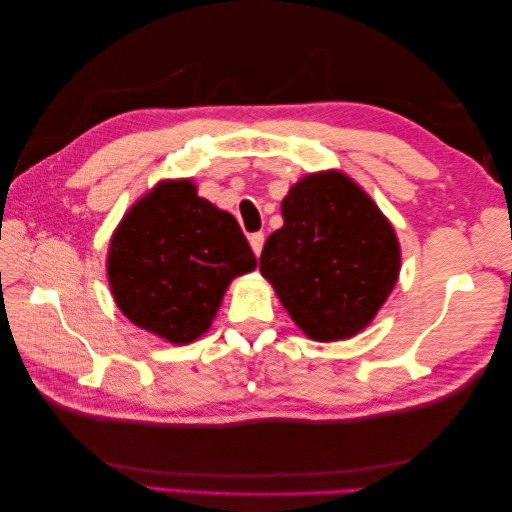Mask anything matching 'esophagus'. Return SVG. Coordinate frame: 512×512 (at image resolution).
I'll return each mask as SVG.
<instances>
[{
    "label": "esophagus",
    "instance_id": "34e87169",
    "mask_svg": "<svg viewBox=\"0 0 512 512\" xmlns=\"http://www.w3.org/2000/svg\"><path fill=\"white\" fill-rule=\"evenodd\" d=\"M250 248H253V253L259 257L262 255V248H264V233H253L248 237Z\"/></svg>",
    "mask_w": 512,
    "mask_h": 512
}]
</instances>
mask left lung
Masks as SVG:
<instances>
[{
    "label": "left lung",
    "instance_id": "left-lung-1",
    "mask_svg": "<svg viewBox=\"0 0 512 512\" xmlns=\"http://www.w3.org/2000/svg\"><path fill=\"white\" fill-rule=\"evenodd\" d=\"M259 270L312 341L365 330L394 290L400 246L374 200L341 171L310 173L281 202Z\"/></svg>",
    "mask_w": 512,
    "mask_h": 512
}]
</instances>
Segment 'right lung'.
<instances>
[{
    "label": "right lung",
    "instance_id": "add662e5",
    "mask_svg": "<svg viewBox=\"0 0 512 512\" xmlns=\"http://www.w3.org/2000/svg\"><path fill=\"white\" fill-rule=\"evenodd\" d=\"M255 266L235 217L200 198L193 180L158 182L123 215L107 253L116 306L173 345L209 330L228 284Z\"/></svg>",
    "mask_w": 512,
    "mask_h": 512
}]
</instances>
